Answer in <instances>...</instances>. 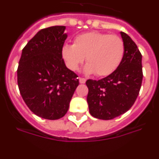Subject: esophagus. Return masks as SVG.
<instances>
[{"mask_svg": "<svg viewBox=\"0 0 159 159\" xmlns=\"http://www.w3.org/2000/svg\"><path fill=\"white\" fill-rule=\"evenodd\" d=\"M79 80H80V84H85V82H86V79L85 78H80L79 79Z\"/></svg>", "mask_w": 159, "mask_h": 159, "instance_id": "34e87169", "label": "esophagus"}]
</instances>
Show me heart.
Here are the masks:
<instances>
[{"instance_id": "heart-1", "label": "heart", "mask_w": 159, "mask_h": 159, "mask_svg": "<svg viewBox=\"0 0 159 159\" xmlns=\"http://www.w3.org/2000/svg\"><path fill=\"white\" fill-rule=\"evenodd\" d=\"M125 44L116 35L90 32L78 35L74 44L66 43L62 48V57L72 71H76L86 57L87 73L106 76L113 73L123 61Z\"/></svg>"}]
</instances>
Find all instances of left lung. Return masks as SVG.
Segmentation results:
<instances>
[{"label":"left lung","instance_id":"obj_1","mask_svg":"<svg viewBox=\"0 0 159 159\" xmlns=\"http://www.w3.org/2000/svg\"><path fill=\"white\" fill-rule=\"evenodd\" d=\"M120 34L125 44L121 64L105 78L86 82L89 112L96 119L109 120L127 112L135 102L141 88L142 54L128 35L123 32Z\"/></svg>","mask_w":159,"mask_h":159}]
</instances>
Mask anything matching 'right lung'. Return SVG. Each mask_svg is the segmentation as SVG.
<instances>
[{"mask_svg":"<svg viewBox=\"0 0 159 159\" xmlns=\"http://www.w3.org/2000/svg\"><path fill=\"white\" fill-rule=\"evenodd\" d=\"M65 29L52 26L39 31L22 50L17 68L18 88L26 105L50 120L65 116L79 85L78 75L62 58Z\"/></svg>","mask_w":159,"mask_h":159,"instance_id":"add662e5","label":"right lung"}]
</instances>
